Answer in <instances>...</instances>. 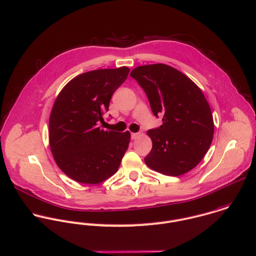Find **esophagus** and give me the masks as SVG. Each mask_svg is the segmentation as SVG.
I'll return each instance as SVG.
<instances>
[{
  "mask_svg": "<svg viewBox=\"0 0 256 256\" xmlns=\"http://www.w3.org/2000/svg\"><path fill=\"white\" fill-rule=\"evenodd\" d=\"M139 136H140V133H131V138H132L133 140L137 139Z\"/></svg>",
  "mask_w": 256,
  "mask_h": 256,
  "instance_id": "34e87169",
  "label": "esophagus"
}]
</instances>
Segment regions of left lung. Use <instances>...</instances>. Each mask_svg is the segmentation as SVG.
Segmentation results:
<instances>
[{
    "label": "left lung",
    "mask_w": 256,
    "mask_h": 256,
    "mask_svg": "<svg viewBox=\"0 0 256 256\" xmlns=\"http://www.w3.org/2000/svg\"><path fill=\"white\" fill-rule=\"evenodd\" d=\"M155 117L163 124L150 129L152 149L144 158L148 167L168 176L193 169L208 151L214 133L213 117L202 91L187 76L165 64L132 70Z\"/></svg>",
    "instance_id": "obj_1"
}]
</instances>
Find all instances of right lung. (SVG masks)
I'll return each mask as SVG.
<instances>
[{"mask_svg": "<svg viewBox=\"0 0 256 256\" xmlns=\"http://www.w3.org/2000/svg\"><path fill=\"white\" fill-rule=\"evenodd\" d=\"M129 68L100 69L72 79L58 95L49 121L51 152L73 180L100 183L117 172L128 149L130 133L103 130V115Z\"/></svg>", "mask_w": 256, "mask_h": 256, "instance_id": "1", "label": "right lung"}]
</instances>
